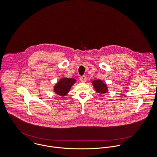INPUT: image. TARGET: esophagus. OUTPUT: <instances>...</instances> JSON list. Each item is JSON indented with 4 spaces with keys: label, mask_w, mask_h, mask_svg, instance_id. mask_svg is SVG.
Wrapping results in <instances>:
<instances>
[{
    "label": "esophagus",
    "mask_w": 157,
    "mask_h": 157,
    "mask_svg": "<svg viewBox=\"0 0 157 157\" xmlns=\"http://www.w3.org/2000/svg\"><path fill=\"white\" fill-rule=\"evenodd\" d=\"M80 81L82 82H85L86 81V77L85 76H82L80 77Z\"/></svg>",
    "instance_id": "obj_1"
}]
</instances>
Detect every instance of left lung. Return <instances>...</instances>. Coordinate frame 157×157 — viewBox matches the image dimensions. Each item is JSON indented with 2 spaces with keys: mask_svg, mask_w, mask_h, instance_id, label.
<instances>
[{
  "mask_svg": "<svg viewBox=\"0 0 157 157\" xmlns=\"http://www.w3.org/2000/svg\"><path fill=\"white\" fill-rule=\"evenodd\" d=\"M93 85L98 93L104 94L108 91V87L101 81L97 79L93 81Z\"/></svg>",
  "mask_w": 157,
  "mask_h": 157,
  "instance_id": "1",
  "label": "left lung"
}]
</instances>
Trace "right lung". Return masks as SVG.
I'll return each instance as SVG.
<instances>
[{"instance_id":"1","label":"right lung","mask_w":157,"mask_h":157,"mask_svg":"<svg viewBox=\"0 0 157 157\" xmlns=\"http://www.w3.org/2000/svg\"><path fill=\"white\" fill-rule=\"evenodd\" d=\"M76 82L73 78H63L54 86V91L60 96H64Z\"/></svg>"}]
</instances>
